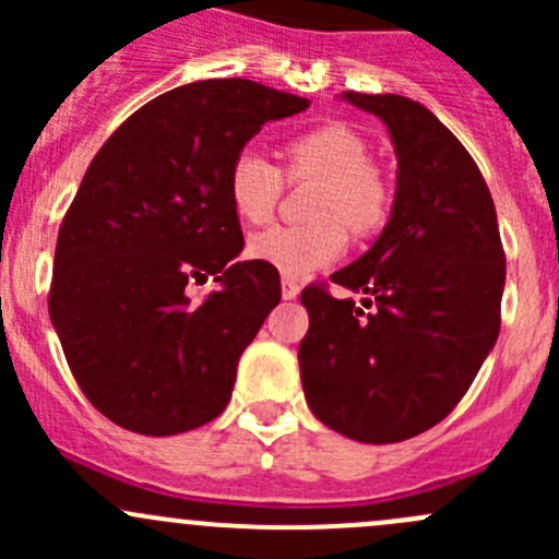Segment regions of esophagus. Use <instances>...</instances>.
<instances>
[{"label":"esophagus","mask_w":559,"mask_h":559,"mask_svg":"<svg viewBox=\"0 0 559 559\" xmlns=\"http://www.w3.org/2000/svg\"><path fill=\"white\" fill-rule=\"evenodd\" d=\"M281 295H284V300H297V295H300V286H297V281H292V278L281 281Z\"/></svg>","instance_id":"esophagus-1"}]
</instances>
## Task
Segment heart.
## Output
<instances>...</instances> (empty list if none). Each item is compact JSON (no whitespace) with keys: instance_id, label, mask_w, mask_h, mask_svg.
Here are the masks:
<instances>
[{"instance_id":"heart-1","label":"heart","mask_w":559,"mask_h":559,"mask_svg":"<svg viewBox=\"0 0 559 559\" xmlns=\"http://www.w3.org/2000/svg\"><path fill=\"white\" fill-rule=\"evenodd\" d=\"M289 178L319 180L308 227H270L253 235L248 257L278 270L284 278L302 281L346 251V228L368 235L384 222L389 191L384 178L370 167V151L357 132L343 123H324L286 143ZM278 167L259 151H240L227 175L229 202L240 222L264 224L278 205Z\"/></svg>"}]
</instances>
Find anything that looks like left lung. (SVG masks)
<instances>
[{
    "instance_id": "left-lung-1",
    "label": "left lung",
    "mask_w": 559,
    "mask_h": 559,
    "mask_svg": "<svg viewBox=\"0 0 559 559\" xmlns=\"http://www.w3.org/2000/svg\"><path fill=\"white\" fill-rule=\"evenodd\" d=\"M341 99L384 121L397 186L379 240L332 273L362 302L302 292L311 326L297 359L316 419L397 443L452 414L495 348L506 253L487 183L436 112L400 94Z\"/></svg>"
}]
</instances>
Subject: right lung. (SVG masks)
Returning <instances> with one entry per match:
<instances>
[{
  "mask_svg": "<svg viewBox=\"0 0 559 559\" xmlns=\"http://www.w3.org/2000/svg\"><path fill=\"white\" fill-rule=\"evenodd\" d=\"M311 105L243 78L151 99L99 148L59 227L50 324L92 405L140 436L207 425L281 302L278 270L243 251L227 175L262 123ZM217 292L194 304L191 280Z\"/></svg>",
  "mask_w": 559,
  "mask_h": 559,
  "instance_id": "add662e5",
  "label": "right lung"
}]
</instances>
